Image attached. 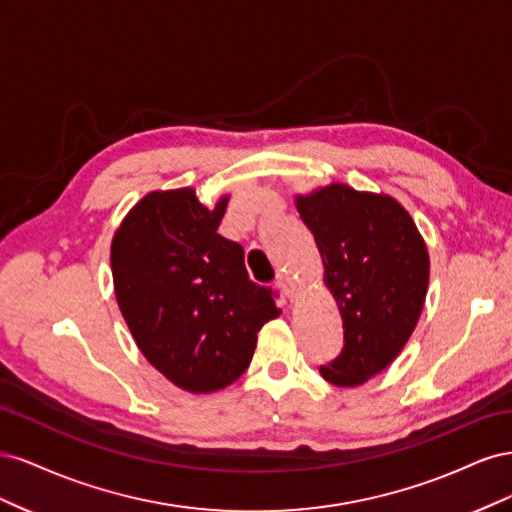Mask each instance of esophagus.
Returning <instances> with one entry per match:
<instances>
[{
    "mask_svg": "<svg viewBox=\"0 0 512 512\" xmlns=\"http://www.w3.org/2000/svg\"><path fill=\"white\" fill-rule=\"evenodd\" d=\"M275 286L280 288L288 299H294V292H297V286H294V282L290 280V277L286 275V273H280L277 275V280H275Z\"/></svg>",
    "mask_w": 512,
    "mask_h": 512,
    "instance_id": "1",
    "label": "esophagus"
}]
</instances>
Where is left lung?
<instances>
[{
	"mask_svg": "<svg viewBox=\"0 0 512 512\" xmlns=\"http://www.w3.org/2000/svg\"><path fill=\"white\" fill-rule=\"evenodd\" d=\"M344 322V348L324 380L359 386L393 363L423 312L429 254L410 213L391 196L331 183L297 196Z\"/></svg>",
	"mask_w": 512,
	"mask_h": 512,
	"instance_id": "left-lung-1",
	"label": "left lung"
}]
</instances>
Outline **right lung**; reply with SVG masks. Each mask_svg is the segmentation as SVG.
<instances>
[{
    "label": "right lung",
    "mask_w": 512,
    "mask_h": 512,
    "mask_svg": "<svg viewBox=\"0 0 512 512\" xmlns=\"http://www.w3.org/2000/svg\"><path fill=\"white\" fill-rule=\"evenodd\" d=\"M190 188L151 192L111 245L115 297L145 359L179 389L213 393L250 365L277 292L247 277L243 247L218 228L226 211Z\"/></svg>",
    "instance_id": "1"
}]
</instances>
